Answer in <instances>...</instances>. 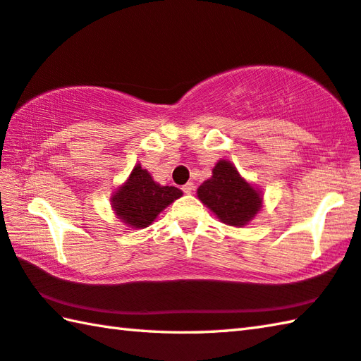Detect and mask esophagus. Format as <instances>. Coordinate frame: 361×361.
Wrapping results in <instances>:
<instances>
[{
    "label": "esophagus",
    "mask_w": 361,
    "mask_h": 361,
    "mask_svg": "<svg viewBox=\"0 0 361 361\" xmlns=\"http://www.w3.org/2000/svg\"><path fill=\"white\" fill-rule=\"evenodd\" d=\"M192 191H194V183L189 181V183H186L185 186H183V192H185V194H191Z\"/></svg>",
    "instance_id": "34e87169"
}]
</instances>
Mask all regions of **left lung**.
<instances>
[{"mask_svg":"<svg viewBox=\"0 0 361 361\" xmlns=\"http://www.w3.org/2000/svg\"><path fill=\"white\" fill-rule=\"evenodd\" d=\"M197 197L218 216L221 222L243 227L262 208V194L238 173L231 161L221 159L213 169L212 178L203 181Z\"/></svg>","mask_w":361,"mask_h":361,"instance_id":"1","label":"left lung"}]
</instances>
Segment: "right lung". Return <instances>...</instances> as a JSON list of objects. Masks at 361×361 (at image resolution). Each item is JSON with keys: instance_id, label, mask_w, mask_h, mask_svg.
<instances>
[{"instance_id": "1", "label": "right lung", "mask_w": 361, "mask_h": 361, "mask_svg": "<svg viewBox=\"0 0 361 361\" xmlns=\"http://www.w3.org/2000/svg\"><path fill=\"white\" fill-rule=\"evenodd\" d=\"M181 189L161 186L140 164L133 169L129 178L114 192L112 208L124 224L134 228H145L158 218L170 203L180 199Z\"/></svg>"}]
</instances>
